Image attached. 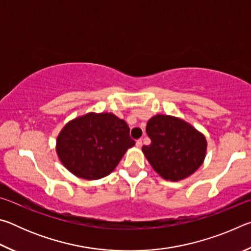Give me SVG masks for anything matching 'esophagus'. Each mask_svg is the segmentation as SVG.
<instances>
[{
	"instance_id": "1",
	"label": "esophagus",
	"mask_w": 251,
	"mask_h": 251,
	"mask_svg": "<svg viewBox=\"0 0 251 251\" xmlns=\"http://www.w3.org/2000/svg\"><path fill=\"white\" fill-rule=\"evenodd\" d=\"M142 145H143L142 139H137V142H136V146H137V147H142Z\"/></svg>"
}]
</instances>
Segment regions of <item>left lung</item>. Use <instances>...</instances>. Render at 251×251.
<instances>
[{"label":"left lung","instance_id":"1","mask_svg":"<svg viewBox=\"0 0 251 251\" xmlns=\"http://www.w3.org/2000/svg\"><path fill=\"white\" fill-rule=\"evenodd\" d=\"M146 131L151 143L144 145L143 151L165 179H184L201 167L207 143L192 125L173 116L156 115L148 121Z\"/></svg>","mask_w":251,"mask_h":251}]
</instances>
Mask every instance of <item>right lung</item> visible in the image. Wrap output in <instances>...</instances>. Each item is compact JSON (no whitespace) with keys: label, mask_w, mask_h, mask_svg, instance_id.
Returning <instances> with one entry per match:
<instances>
[{"label":"right lung","mask_w":251,"mask_h":251,"mask_svg":"<svg viewBox=\"0 0 251 251\" xmlns=\"http://www.w3.org/2000/svg\"><path fill=\"white\" fill-rule=\"evenodd\" d=\"M134 145L125 121L113 114L90 113L63 128L57 137L56 151L71 173L94 180L112 173L126 151Z\"/></svg>","instance_id":"obj_1"}]
</instances>
